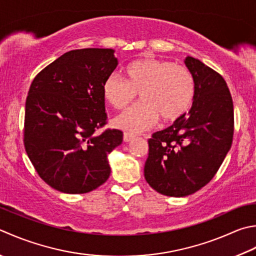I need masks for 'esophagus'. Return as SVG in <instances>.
<instances>
[{"mask_svg":"<svg viewBox=\"0 0 256 256\" xmlns=\"http://www.w3.org/2000/svg\"><path fill=\"white\" fill-rule=\"evenodd\" d=\"M135 138V135L134 134H132V133H124V135H123V140H124V142H130V141H132V140H134Z\"/></svg>","mask_w":256,"mask_h":256,"instance_id":"1","label":"esophagus"}]
</instances>
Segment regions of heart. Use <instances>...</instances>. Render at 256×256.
<instances>
[{
  "instance_id": "obj_1",
  "label": "heart",
  "mask_w": 256,
  "mask_h": 256,
  "mask_svg": "<svg viewBox=\"0 0 256 256\" xmlns=\"http://www.w3.org/2000/svg\"><path fill=\"white\" fill-rule=\"evenodd\" d=\"M126 82L116 74L105 78L102 94L114 108L123 110L140 93L141 103L114 118V125L138 133L158 123L175 122L192 106L195 81L188 68L155 58L135 60L125 68Z\"/></svg>"
}]
</instances>
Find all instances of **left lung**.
Masks as SVG:
<instances>
[{"label": "left lung", "mask_w": 256, "mask_h": 256, "mask_svg": "<svg viewBox=\"0 0 256 256\" xmlns=\"http://www.w3.org/2000/svg\"><path fill=\"white\" fill-rule=\"evenodd\" d=\"M184 63L195 81L192 108L148 140L144 176L166 196L183 198L206 185L221 166L233 140L234 112L224 78L200 60Z\"/></svg>", "instance_id": "left-lung-1"}]
</instances>
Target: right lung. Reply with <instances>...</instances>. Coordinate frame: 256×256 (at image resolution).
Wrapping results in <instances>:
<instances>
[{"mask_svg": "<svg viewBox=\"0 0 256 256\" xmlns=\"http://www.w3.org/2000/svg\"><path fill=\"white\" fill-rule=\"evenodd\" d=\"M112 48L64 53L42 70L25 103L24 146L43 181L68 194L91 192L106 182L108 156L123 141L106 123L102 86L118 61Z\"/></svg>", "mask_w": 256, "mask_h": 256, "instance_id": "add662e5", "label": "right lung"}]
</instances>
